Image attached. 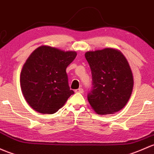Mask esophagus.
<instances>
[{
    "label": "esophagus",
    "instance_id": "obj_1",
    "mask_svg": "<svg viewBox=\"0 0 154 154\" xmlns=\"http://www.w3.org/2000/svg\"><path fill=\"white\" fill-rule=\"evenodd\" d=\"M75 92L76 93H80V94H82L83 93V89H82V88H78V89H77V90H75Z\"/></svg>",
    "mask_w": 154,
    "mask_h": 154
}]
</instances>
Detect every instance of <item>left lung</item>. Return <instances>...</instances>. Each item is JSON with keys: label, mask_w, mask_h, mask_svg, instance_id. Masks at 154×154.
Returning a JSON list of instances; mask_svg holds the SVG:
<instances>
[{"label": "left lung", "mask_w": 154, "mask_h": 154, "mask_svg": "<svg viewBox=\"0 0 154 154\" xmlns=\"http://www.w3.org/2000/svg\"><path fill=\"white\" fill-rule=\"evenodd\" d=\"M92 75L88 100L100 115L114 114L127 104L134 87L133 74L122 53L115 48L87 51L85 54Z\"/></svg>", "instance_id": "obj_1"}]
</instances>
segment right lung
<instances>
[{"instance_id": "1", "label": "right lung", "mask_w": 154, "mask_h": 154, "mask_svg": "<svg viewBox=\"0 0 154 154\" xmlns=\"http://www.w3.org/2000/svg\"><path fill=\"white\" fill-rule=\"evenodd\" d=\"M77 52L48 46L35 50L20 73L22 93L29 106L41 114L57 112L74 93L68 82L66 68Z\"/></svg>"}]
</instances>
